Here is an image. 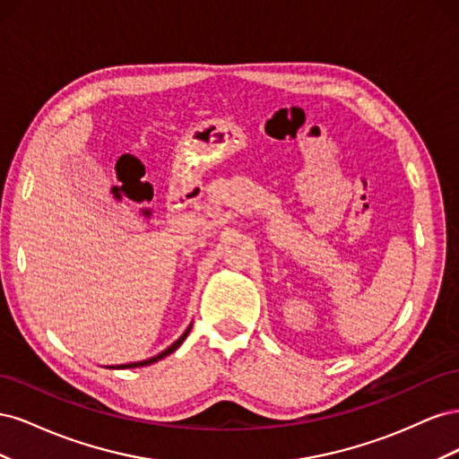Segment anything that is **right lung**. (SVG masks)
<instances>
[{"label": "right lung", "mask_w": 459, "mask_h": 459, "mask_svg": "<svg viewBox=\"0 0 459 459\" xmlns=\"http://www.w3.org/2000/svg\"><path fill=\"white\" fill-rule=\"evenodd\" d=\"M191 325H193V322L189 324V327L184 331V335L179 337L174 344H170L169 349L166 351H162L160 354H157V356H152V358H149V359H143V362H132V364H122V366H118V369H130V368H143V366H151V364H155V362H159V359H162V358H166L169 354H172L174 351H178L179 349V344H182L184 341H186V337L189 335V331H191Z\"/></svg>", "instance_id": "1"}]
</instances>
